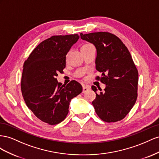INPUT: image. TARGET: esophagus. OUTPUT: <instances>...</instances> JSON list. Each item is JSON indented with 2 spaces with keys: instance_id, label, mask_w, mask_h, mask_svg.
<instances>
[{
  "instance_id": "esophagus-1",
  "label": "esophagus",
  "mask_w": 159,
  "mask_h": 159,
  "mask_svg": "<svg viewBox=\"0 0 159 159\" xmlns=\"http://www.w3.org/2000/svg\"><path fill=\"white\" fill-rule=\"evenodd\" d=\"M89 89H90V87H88V86L84 85L83 87V93H86V92H87Z\"/></svg>"
}]
</instances>
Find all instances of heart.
I'll return each instance as SVG.
<instances>
[{"mask_svg":"<svg viewBox=\"0 0 159 159\" xmlns=\"http://www.w3.org/2000/svg\"><path fill=\"white\" fill-rule=\"evenodd\" d=\"M90 44H84V45H83V47H86V46H88V45H89Z\"/></svg>","mask_w":159,"mask_h":159,"instance_id":"1","label":"heart"}]
</instances>
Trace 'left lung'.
Returning a JSON list of instances; mask_svg holds the SVG:
<instances>
[{"label": "left lung", "mask_w": 159, "mask_h": 159, "mask_svg": "<svg viewBox=\"0 0 159 159\" xmlns=\"http://www.w3.org/2000/svg\"><path fill=\"white\" fill-rule=\"evenodd\" d=\"M80 38L92 43L97 49L96 69L101 73L97 79L106 85L105 91L97 93L92 104L101 119L114 122L123 119L137 98L138 70L128 48L120 39L107 32L83 34Z\"/></svg>", "instance_id": "left-lung-1"}]
</instances>
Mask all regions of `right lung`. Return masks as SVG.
<instances>
[{
	"mask_svg": "<svg viewBox=\"0 0 159 159\" xmlns=\"http://www.w3.org/2000/svg\"><path fill=\"white\" fill-rule=\"evenodd\" d=\"M79 39L77 34L52 36L40 43L24 63L22 97L34 115L48 125L64 120L71 99L83 91L82 86L76 80L65 85L56 79L66 66V54Z\"/></svg>",
	"mask_w": 159,
	"mask_h": 159,
	"instance_id": "add662e5",
	"label": "right lung"
}]
</instances>
